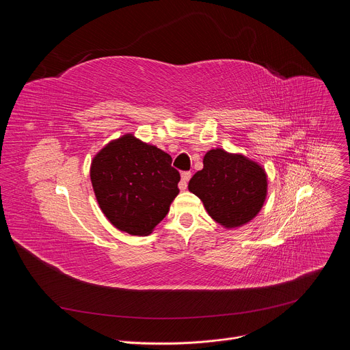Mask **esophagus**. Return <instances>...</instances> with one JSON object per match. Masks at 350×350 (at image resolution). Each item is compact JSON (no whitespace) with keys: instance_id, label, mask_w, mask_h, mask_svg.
I'll use <instances>...</instances> for the list:
<instances>
[{"instance_id":"obj_1","label":"esophagus","mask_w":350,"mask_h":350,"mask_svg":"<svg viewBox=\"0 0 350 350\" xmlns=\"http://www.w3.org/2000/svg\"><path fill=\"white\" fill-rule=\"evenodd\" d=\"M191 176H192L191 172H183V173H181V181H180V184H178L180 189H185V188H187Z\"/></svg>"}]
</instances>
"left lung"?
Segmentation results:
<instances>
[{"label":"left lung","mask_w":350,"mask_h":350,"mask_svg":"<svg viewBox=\"0 0 350 350\" xmlns=\"http://www.w3.org/2000/svg\"><path fill=\"white\" fill-rule=\"evenodd\" d=\"M188 189L201 199L215 221L234 228L251 221L260 212L267 177L258 163L217 148L206 152L204 169L192 176Z\"/></svg>","instance_id":"1"}]
</instances>
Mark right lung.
Instances as JSON below:
<instances>
[{
    "label": "right lung",
    "mask_w": 350,
    "mask_h": 350,
    "mask_svg": "<svg viewBox=\"0 0 350 350\" xmlns=\"http://www.w3.org/2000/svg\"><path fill=\"white\" fill-rule=\"evenodd\" d=\"M90 176L104 215L131 235L151 234L180 191L172 157L131 134L103 148L92 159Z\"/></svg>",
    "instance_id": "right-lung-1"
}]
</instances>
